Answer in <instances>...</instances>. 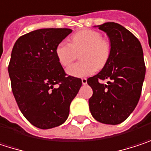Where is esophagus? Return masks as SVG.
Instances as JSON below:
<instances>
[{
  "instance_id": "1",
  "label": "esophagus",
  "mask_w": 151,
  "mask_h": 151,
  "mask_svg": "<svg viewBox=\"0 0 151 151\" xmlns=\"http://www.w3.org/2000/svg\"><path fill=\"white\" fill-rule=\"evenodd\" d=\"M82 83L83 85L87 84V79L86 78H82Z\"/></svg>"
}]
</instances>
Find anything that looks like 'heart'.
Returning <instances> with one entry per match:
<instances>
[{
    "instance_id": "b5f03b06",
    "label": "heart",
    "mask_w": 151,
    "mask_h": 151,
    "mask_svg": "<svg viewBox=\"0 0 151 151\" xmlns=\"http://www.w3.org/2000/svg\"><path fill=\"white\" fill-rule=\"evenodd\" d=\"M82 50L83 62L73 64L67 69V73L75 77L91 76L97 68H103L109 58L111 47L107 40L102 39L100 32L84 29L73 35L70 43L61 42L56 46L55 55L62 66L68 67L75 60L76 53Z\"/></svg>"
}]
</instances>
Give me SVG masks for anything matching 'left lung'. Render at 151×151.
I'll use <instances>...</instances> for the list:
<instances>
[{"mask_svg":"<svg viewBox=\"0 0 151 151\" xmlns=\"http://www.w3.org/2000/svg\"><path fill=\"white\" fill-rule=\"evenodd\" d=\"M105 32L110 42V55L96 76L87 80L93 89L88 100L92 116L105 124L125 121L138 104L145 76L143 52L138 39L115 22L95 26ZM108 79L106 85L100 80Z\"/></svg>","mask_w":151,"mask_h":151,"instance_id":"obj_1","label":"left lung"}]
</instances>
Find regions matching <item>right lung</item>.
<instances>
[{"label":"right lung","instance_id":"right-lung-1","mask_svg":"<svg viewBox=\"0 0 151 151\" xmlns=\"http://www.w3.org/2000/svg\"><path fill=\"white\" fill-rule=\"evenodd\" d=\"M72 32L69 28H40L14 43L9 65L15 101L31 124L47 129L67 120L69 106L81 86L80 78L66 76L56 46Z\"/></svg>","mask_w":151,"mask_h":151}]
</instances>
